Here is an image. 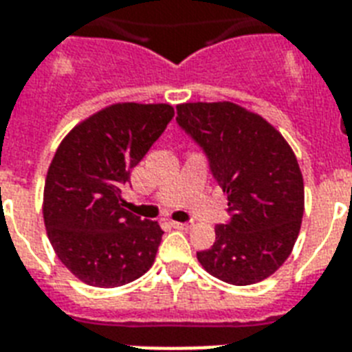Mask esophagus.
<instances>
[{"instance_id": "esophagus-1", "label": "esophagus", "mask_w": 352, "mask_h": 352, "mask_svg": "<svg viewBox=\"0 0 352 352\" xmlns=\"http://www.w3.org/2000/svg\"><path fill=\"white\" fill-rule=\"evenodd\" d=\"M171 226L173 228H177V230H188L190 228V223H179V221H171Z\"/></svg>"}]
</instances>
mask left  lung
Wrapping results in <instances>:
<instances>
[{
    "label": "left lung",
    "mask_w": 352,
    "mask_h": 352,
    "mask_svg": "<svg viewBox=\"0 0 352 352\" xmlns=\"http://www.w3.org/2000/svg\"><path fill=\"white\" fill-rule=\"evenodd\" d=\"M177 122L208 157L232 215L215 226L212 248L197 252L199 263L225 283H259L287 261L300 234L305 192L294 151L272 124L234 102L179 104Z\"/></svg>",
    "instance_id": "obj_1"
}]
</instances>
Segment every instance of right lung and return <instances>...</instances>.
Masks as SVG:
<instances>
[{"instance_id": "right-lung-1", "label": "right lung", "mask_w": 352, "mask_h": 352, "mask_svg": "<svg viewBox=\"0 0 352 352\" xmlns=\"http://www.w3.org/2000/svg\"><path fill=\"white\" fill-rule=\"evenodd\" d=\"M173 115L170 104H113L58 146L47 171L43 223L58 259L80 281L113 289L153 265L164 232L124 208L122 186Z\"/></svg>"}]
</instances>
